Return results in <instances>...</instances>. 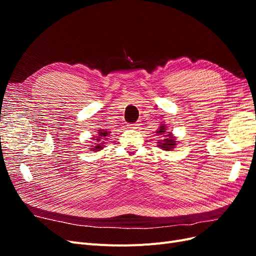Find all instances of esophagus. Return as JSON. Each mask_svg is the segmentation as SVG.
Returning <instances> with one entry per match:
<instances>
[{"label":"esophagus","instance_id":"esophagus-1","mask_svg":"<svg viewBox=\"0 0 256 256\" xmlns=\"http://www.w3.org/2000/svg\"><path fill=\"white\" fill-rule=\"evenodd\" d=\"M130 128H134V129H138V126H140V124L138 122H134V124H130Z\"/></svg>","mask_w":256,"mask_h":256}]
</instances>
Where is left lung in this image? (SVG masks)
I'll return each instance as SVG.
<instances>
[{
  "mask_svg": "<svg viewBox=\"0 0 256 256\" xmlns=\"http://www.w3.org/2000/svg\"><path fill=\"white\" fill-rule=\"evenodd\" d=\"M166 126L164 125H161L160 126V128H159V130L157 131V134H164V140H159L160 142H159V146L161 147V148H164V150H172L174 147H175V145H176V141H175V138L172 136V134L171 132H168V134H166Z\"/></svg>",
  "mask_w": 256,
  "mask_h": 256,
  "instance_id": "left-lung-1",
  "label": "left lung"
}]
</instances>
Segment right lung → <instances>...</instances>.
<instances>
[{"label":"right lung","instance_id":"add662e5","mask_svg":"<svg viewBox=\"0 0 256 256\" xmlns=\"http://www.w3.org/2000/svg\"><path fill=\"white\" fill-rule=\"evenodd\" d=\"M109 134H110V132H108L106 130H98V136H94L95 138H92V140L97 142V143H95L96 146H94V147H92V148H90V150H95V152H97V150H102L104 143L100 142V140H104V138L109 136Z\"/></svg>","mask_w":256,"mask_h":256}]
</instances>
